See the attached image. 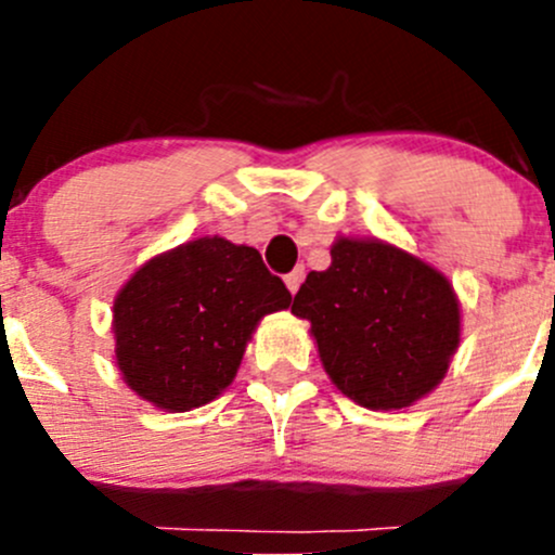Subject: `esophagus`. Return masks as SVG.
Wrapping results in <instances>:
<instances>
[{"label":"esophagus","mask_w":555,"mask_h":555,"mask_svg":"<svg viewBox=\"0 0 555 555\" xmlns=\"http://www.w3.org/2000/svg\"><path fill=\"white\" fill-rule=\"evenodd\" d=\"M304 279H306V268L298 266V268H295V271H289L287 276H284V284H287L289 293L295 295L300 289V284H304Z\"/></svg>","instance_id":"34e87169"}]
</instances>
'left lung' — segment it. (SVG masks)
Instances as JSON below:
<instances>
[{
    "label": "left lung",
    "instance_id": "obj_1",
    "mask_svg": "<svg viewBox=\"0 0 555 555\" xmlns=\"http://www.w3.org/2000/svg\"><path fill=\"white\" fill-rule=\"evenodd\" d=\"M327 271H311L293 300L311 322L333 384L371 411L408 408L433 391L459 346L449 279L384 242L338 238Z\"/></svg>",
    "mask_w": 555,
    "mask_h": 555
}]
</instances>
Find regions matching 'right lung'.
I'll list each match as a JSON object with an SVG mask.
<instances>
[{"instance_id":"right-lung-1","label":"right lung","mask_w":555,"mask_h":555,"mask_svg":"<svg viewBox=\"0 0 555 555\" xmlns=\"http://www.w3.org/2000/svg\"><path fill=\"white\" fill-rule=\"evenodd\" d=\"M289 304L251 246L220 236L182 244L144 262L117 293V367L153 405H206L233 382L257 322Z\"/></svg>"}]
</instances>
